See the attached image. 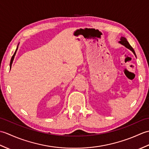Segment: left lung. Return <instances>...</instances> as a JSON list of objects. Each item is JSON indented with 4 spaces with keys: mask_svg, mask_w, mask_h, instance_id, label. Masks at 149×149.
Listing matches in <instances>:
<instances>
[{
    "mask_svg": "<svg viewBox=\"0 0 149 149\" xmlns=\"http://www.w3.org/2000/svg\"><path fill=\"white\" fill-rule=\"evenodd\" d=\"M119 43H121L122 45H124L125 47H127V49H130V50H131V51L134 53V54L136 56V54H135V52H134V49H132V47L130 45V44L129 43V42H128L127 41V39H126L125 38H124V37H122V38H121V39H120V41L119 42Z\"/></svg>",
    "mask_w": 149,
    "mask_h": 149,
    "instance_id": "8db88e82",
    "label": "left lung"
}]
</instances>
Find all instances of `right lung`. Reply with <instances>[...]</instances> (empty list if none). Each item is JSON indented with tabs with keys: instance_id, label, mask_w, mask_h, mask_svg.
Instances as JSON below:
<instances>
[{
	"instance_id": "1",
	"label": "right lung",
	"mask_w": 149,
	"mask_h": 149,
	"mask_svg": "<svg viewBox=\"0 0 149 149\" xmlns=\"http://www.w3.org/2000/svg\"><path fill=\"white\" fill-rule=\"evenodd\" d=\"M18 46H17V49H16V50H15V53H14L13 56H12V58H11V62H10V68H11V67L12 63H13V59H14L15 56V54H16V52H17V49H18Z\"/></svg>"
}]
</instances>
